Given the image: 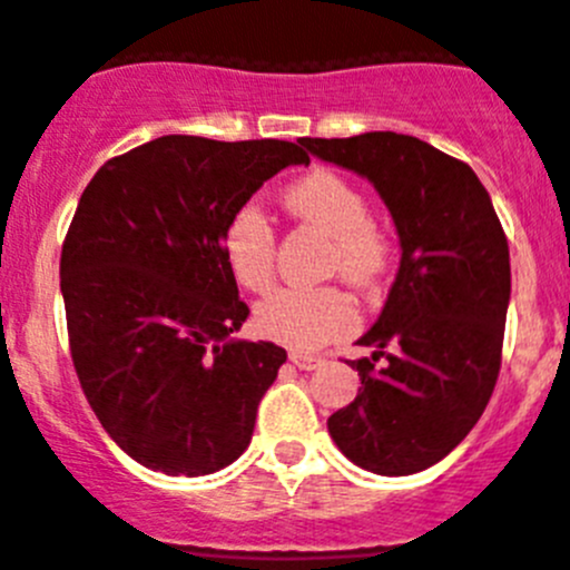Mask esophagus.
I'll use <instances>...</instances> for the list:
<instances>
[{
	"instance_id": "34e87169",
	"label": "esophagus",
	"mask_w": 570,
	"mask_h": 570,
	"mask_svg": "<svg viewBox=\"0 0 570 570\" xmlns=\"http://www.w3.org/2000/svg\"><path fill=\"white\" fill-rule=\"evenodd\" d=\"M289 362L295 364V367H301V370H314V367H320V364H323L325 358L306 356V353H289Z\"/></svg>"
}]
</instances>
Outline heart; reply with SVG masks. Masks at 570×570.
I'll use <instances>...</instances> for the list:
<instances>
[{"label": "heart", "instance_id": "b5f03b06", "mask_svg": "<svg viewBox=\"0 0 570 570\" xmlns=\"http://www.w3.org/2000/svg\"><path fill=\"white\" fill-rule=\"evenodd\" d=\"M284 206L292 217L334 236V273L356 286L379 284L390 267V242L370 223V203L358 186L331 169H314L284 191ZM219 253L242 289H269L275 275V228L258 203L247 200L234 208L219 234ZM253 323L264 340L314 351L351 334L358 312L340 286H284L258 303Z\"/></svg>", "mask_w": 570, "mask_h": 570}]
</instances>
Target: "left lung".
Returning a JSON list of instances; mask_svg holds the SVG:
<instances>
[{
  "mask_svg": "<svg viewBox=\"0 0 570 570\" xmlns=\"http://www.w3.org/2000/svg\"><path fill=\"white\" fill-rule=\"evenodd\" d=\"M312 156L362 175L395 219L401 267L351 362L358 395L328 417L353 465L409 476L449 456L482 417L501 370L510 245L465 161L414 136L379 130L303 138Z\"/></svg>",
  "mask_w": 570,
  "mask_h": 570,
  "instance_id": "obj_1",
  "label": "left lung"
}]
</instances>
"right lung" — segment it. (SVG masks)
<instances>
[{"mask_svg": "<svg viewBox=\"0 0 570 570\" xmlns=\"http://www.w3.org/2000/svg\"><path fill=\"white\" fill-rule=\"evenodd\" d=\"M308 156L292 141L161 136L99 167L60 250L71 362L114 443L150 471L206 476L250 445L286 362L230 340L250 308L219 253L234 208Z\"/></svg>", "mask_w": 570, "mask_h": 570, "instance_id": "1", "label": "right lung"}]
</instances>
